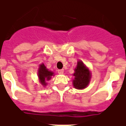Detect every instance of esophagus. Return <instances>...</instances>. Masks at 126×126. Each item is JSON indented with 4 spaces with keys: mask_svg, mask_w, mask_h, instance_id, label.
I'll use <instances>...</instances> for the list:
<instances>
[{
    "mask_svg": "<svg viewBox=\"0 0 126 126\" xmlns=\"http://www.w3.org/2000/svg\"><path fill=\"white\" fill-rule=\"evenodd\" d=\"M63 72H64V70H63V69H59V70H58V74H63Z\"/></svg>",
    "mask_w": 126,
    "mask_h": 126,
    "instance_id": "1",
    "label": "esophagus"
}]
</instances>
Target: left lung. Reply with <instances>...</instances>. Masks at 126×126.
<instances>
[{
	"instance_id": "obj_1",
	"label": "left lung",
	"mask_w": 126,
	"mask_h": 126,
	"mask_svg": "<svg viewBox=\"0 0 126 126\" xmlns=\"http://www.w3.org/2000/svg\"><path fill=\"white\" fill-rule=\"evenodd\" d=\"M74 76L75 78L73 81V84L74 86L76 89H84L90 82V71L81 61L78 62Z\"/></svg>"
}]
</instances>
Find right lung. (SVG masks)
<instances>
[{"instance_id":"right-lung-1","label":"right lung","mask_w":126,"mask_h":126,"mask_svg":"<svg viewBox=\"0 0 126 126\" xmlns=\"http://www.w3.org/2000/svg\"><path fill=\"white\" fill-rule=\"evenodd\" d=\"M53 74H54L53 72L48 71L46 68V67L44 66V64H42L40 65L38 71V78L42 85L46 86L47 85L46 81L50 79L51 77L53 76Z\"/></svg>"}]
</instances>
